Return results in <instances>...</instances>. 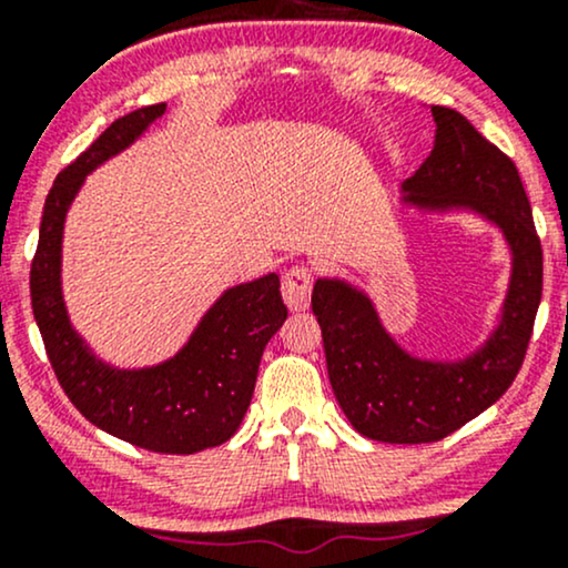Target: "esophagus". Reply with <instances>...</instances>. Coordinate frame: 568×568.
<instances>
[{
  "label": "esophagus",
  "mask_w": 568,
  "mask_h": 568,
  "mask_svg": "<svg viewBox=\"0 0 568 568\" xmlns=\"http://www.w3.org/2000/svg\"><path fill=\"white\" fill-rule=\"evenodd\" d=\"M280 291H283L285 304L293 312H302L310 306V296H312V270L304 264L291 266L285 270L283 283H280Z\"/></svg>",
  "instance_id": "1"
}]
</instances>
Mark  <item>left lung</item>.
Masks as SVG:
<instances>
[{
  "label": "left lung",
  "instance_id": "8db88e82",
  "mask_svg": "<svg viewBox=\"0 0 568 568\" xmlns=\"http://www.w3.org/2000/svg\"><path fill=\"white\" fill-rule=\"evenodd\" d=\"M435 116V146L410 179L403 202L422 211H473L499 226L513 253L499 325L462 361L410 355L384 331L374 302L344 280L321 277L312 312L323 328L328 379L344 416L371 440L435 443L507 393L542 298V245L515 162L446 106Z\"/></svg>",
  "mask_w": 568,
  "mask_h": 568
}]
</instances>
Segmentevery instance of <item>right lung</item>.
Returning <instances> with one entry per match:
<instances>
[{
  "label": "right lung",
  "instance_id": "obj_1",
  "mask_svg": "<svg viewBox=\"0 0 568 568\" xmlns=\"http://www.w3.org/2000/svg\"><path fill=\"white\" fill-rule=\"evenodd\" d=\"M162 114L165 103L120 116L58 173L31 262V310L50 366L84 419L146 452L197 454L230 440L251 406L266 342L288 317L275 272L221 293L171 361L133 371L98 361L71 328L61 293L63 221L84 175Z\"/></svg>",
  "mask_w": 568,
  "mask_h": 568
}]
</instances>
